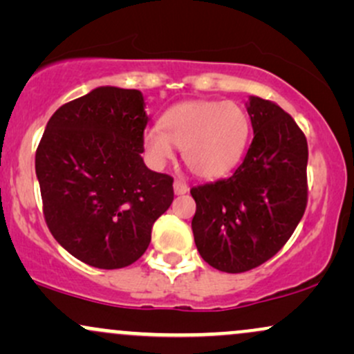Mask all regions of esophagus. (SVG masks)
<instances>
[{
  "instance_id": "34e87169",
  "label": "esophagus",
  "mask_w": 354,
  "mask_h": 354,
  "mask_svg": "<svg viewBox=\"0 0 354 354\" xmlns=\"http://www.w3.org/2000/svg\"><path fill=\"white\" fill-rule=\"evenodd\" d=\"M173 188H174V194H178V196H180V194H186V193H188V189H189L188 185H186V183L183 180H174Z\"/></svg>"
}]
</instances>
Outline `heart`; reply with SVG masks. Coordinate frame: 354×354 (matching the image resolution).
Listing matches in <instances>:
<instances>
[{
	"instance_id": "1",
	"label": "heart",
	"mask_w": 354,
	"mask_h": 354,
	"mask_svg": "<svg viewBox=\"0 0 354 354\" xmlns=\"http://www.w3.org/2000/svg\"><path fill=\"white\" fill-rule=\"evenodd\" d=\"M250 131V116L233 101H186L169 108L160 126L146 129L145 156L153 168H163L178 146L191 171L214 180L241 161Z\"/></svg>"
}]
</instances>
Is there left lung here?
I'll use <instances>...</instances> for the list:
<instances>
[{
    "label": "left lung",
    "instance_id": "left-lung-1",
    "mask_svg": "<svg viewBox=\"0 0 354 354\" xmlns=\"http://www.w3.org/2000/svg\"><path fill=\"white\" fill-rule=\"evenodd\" d=\"M253 141L226 180L196 186L191 228L201 258L225 273H243L278 253L306 209L308 143L288 113L250 96Z\"/></svg>",
    "mask_w": 354,
    "mask_h": 354
}]
</instances>
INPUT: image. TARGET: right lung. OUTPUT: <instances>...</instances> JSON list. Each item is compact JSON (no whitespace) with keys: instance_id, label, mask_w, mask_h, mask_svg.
Wrapping results in <instances>:
<instances>
[{"instance_id":"add662e5","label":"right lung","mask_w":354,"mask_h":354,"mask_svg":"<svg viewBox=\"0 0 354 354\" xmlns=\"http://www.w3.org/2000/svg\"><path fill=\"white\" fill-rule=\"evenodd\" d=\"M143 93L100 86L63 104L36 151L46 225L80 261L101 270L135 263L173 203V178L145 165Z\"/></svg>"}]
</instances>
